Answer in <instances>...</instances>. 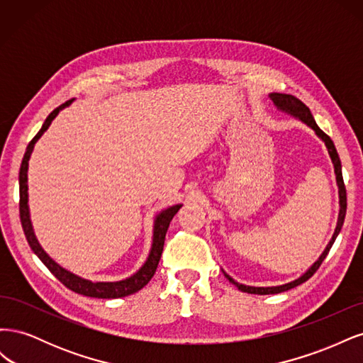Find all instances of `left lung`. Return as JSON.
Returning <instances> with one entry per match:
<instances>
[{
  "instance_id": "8db88e82",
  "label": "left lung",
  "mask_w": 363,
  "mask_h": 363,
  "mask_svg": "<svg viewBox=\"0 0 363 363\" xmlns=\"http://www.w3.org/2000/svg\"><path fill=\"white\" fill-rule=\"evenodd\" d=\"M269 98L272 100L274 106H276L279 111L288 113L296 119H300L301 123H304L307 127H311L316 136L320 138L325 147H327V151L328 155H330V159L333 162V167H335V174H336V183H337V189H339V216H337V224H336V228H335V233L330 239V242L327 244L325 250L323 251V255L318 257V260L313 263V265L307 269L301 277L295 279L286 284H280V286H268V288H256V286H247V284H240L238 281H235L232 277L228 276L227 272H224V276L228 279L230 283H233L235 286L242 291V292H248V294H257V295H269V294H280V292H284V291H289L295 286H298V284L304 283L306 280H309L313 274L316 272V269L321 267L323 260L325 259V256L328 255V251H330L333 242L336 240L340 228H342V224H344V219H345V212H347V191H345V184H344V179H342V167H340V160H339V156H337V151L335 148V144L333 140L328 138L324 131L316 125L315 119L309 111V107H307L304 103H301L298 98H295L294 95H288V94H277V92H272L269 94Z\"/></svg>"
}]
</instances>
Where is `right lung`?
<instances>
[{
    "mask_svg": "<svg viewBox=\"0 0 363 363\" xmlns=\"http://www.w3.org/2000/svg\"><path fill=\"white\" fill-rule=\"evenodd\" d=\"M72 103V100L67 101L65 104L59 106L57 108L48 115V118L43 123L42 128L38 131V135L30 140V144L26 150V155L23 159V163H21V169H19V216H21V224H23L26 238L28 240V245L31 247V250L35 251V255L42 260L43 265H45L54 276H56L65 286L68 289L82 294L86 296H92V298H121V296H127L135 294L138 291H140L145 284L151 280V277L155 276V272L157 269L159 260L162 256L163 251V244H164V236H167L168 227L171 219L174 218V215L180 211V207L183 204H175L171 206L168 208H164L160 213L156 215L155 218V228H152V244H151V250L150 255L145 260L144 265H142L133 276H130L124 280L119 281H91L82 279L79 276H75L71 271L62 268L59 263L54 262L43 248L40 247V244L38 242L36 235L33 232V225H31V219H30V208H28V160L31 157L33 148H35V144L40 139V136L45 133L48 130V127L51 125L52 119L59 115L60 111H63L65 107H68Z\"/></svg>",
    "mask_w": 363,
    "mask_h": 363,
    "instance_id": "add662e5",
    "label": "right lung"
}]
</instances>
